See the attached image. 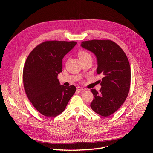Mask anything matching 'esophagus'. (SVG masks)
I'll list each match as a JSON object with an SVG mask.
<instances>
[{
	"instance_id": "obj_1",
	"label": "esophagus",
	"mask_w": 153,
	"mask_h": 153,
	"mask_svg": "<svg viewBox=\"0 0 153 153\" xmlns=\"http://www.w3.org/2000/svg\"><path fill=\"white\" fill-rule=\"evenodd\" d=\"M76 88H77V91H85V88H84V87H81V86H77Z\"/></svg>"
}]
</instances>
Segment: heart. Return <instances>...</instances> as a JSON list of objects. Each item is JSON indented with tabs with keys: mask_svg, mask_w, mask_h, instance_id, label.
<instances>
[{
	"mask_svg": "<svg viewBox=\"0 0 153 153\" xmlns=\"http://www.w3.org/2000/svg\"><path fill=\"white\" fill-rule=\"evenodd\" d=\"M90 56V54L89 53H87V52L83 51H80L79 53V56L80 58H82L85 57V56Z\"/></svg>",
	"mask_w": 153,
	"mask_h": 153,
	"instance_id": "obj_1",
	"label": "heart"
}]
</instances>
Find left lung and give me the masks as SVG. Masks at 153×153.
<instances>
[{
    "instance_id": "left-lung-1",
    "label": "left lung",
    "mask_w": 153,
    "mask_h": 153,
    "mask_svg": "<svg viewBox=\"0 0 153 153\" xmlns=\"http://www.w3.org/2000/svg\"><path fill=\"white\" fill-rule=\"evenodd\" d=\"M81 46L95 54L97 73L103 77L100 91L91 90L94 95L91 107L97 114L108 117L123 105L129 92V61L122 48L111 40L93 39L82 42Z\"/></svg>"
}]
</instances>
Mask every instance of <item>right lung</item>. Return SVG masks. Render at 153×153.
I'll return each instance as SVG.
<instances>
[{"label":"right lung","mask_w":153,"mask_h":153,"mask_svg":"<svg viewBox=\"0 0 153 153\" xmlns=\"http://www.w3.org/2000/svg\"><path fill=\"white\" fill-rule=\"evenodd\" d=\"M75 42L47 41L38 45L28 55L23 71L26 94L42 115L54 117L65 110L76 91L74 85H61L58 75L62 72L64 56Z\"/></svg>","instance_id":"obj_1"}]
</instances>
